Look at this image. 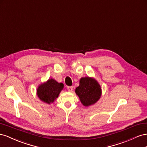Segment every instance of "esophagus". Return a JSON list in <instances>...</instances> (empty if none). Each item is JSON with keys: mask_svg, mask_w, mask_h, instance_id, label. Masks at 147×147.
<instances>
[{"mask_svg": "<svg viewBox=\"0 0 147 147\" xmlns=\"http://www.w3.org/2000/svg\"><path fill=\"white\" fill-rule=\"evenodd\" d=\"M67 89H68V90L69 92H72L73 89V86H68V87H67Z\"/></svg>", "mask_w": 147, "mask_h": 147, "instance_id": "34e87169", "label": "esophagus"}]
</instances>
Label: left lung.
Here are the masks:
<instances>
[{
	"mask_svg": "<svg viewBox=\"0 0 147 147\" xmlns=\"http://www.w3.org/2000/svg\"><path fill=\"white\" fill-rule=\"evenodd\" d=\"M76 95L84 106L89 107L95 104L102 95V89L95 79L90 77L81 78L79 86L75 90Z\"/></svg>",
	"mask_w": 147,
	"mask_h": 147,
	"instance_id": "1",
	"label": "left lung"
}]
</instances>
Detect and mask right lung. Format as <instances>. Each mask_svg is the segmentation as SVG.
I'll list each match as a JSON object with an SVG mask.
<instances>
[{
	"mask_svg": "<svg viewBox=\"0 0 147 147\" xmlns=\"http://www.w3.org/2000/svg\"><path fill=\"white\" fill-rule=\"evenodd\" d=\"M63 83H58L55 79L49 80L38 87L37 89V95L43 102L50 104L58 97L60 92L63 89Z\"/></svg>",
	"mask_w": 147,
	"mask_h": 147,
	"instance_id": "right-lung-1",
	"label": "right lung"
}]
</instances>
